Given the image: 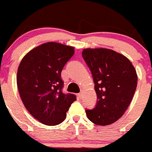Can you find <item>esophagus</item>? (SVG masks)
<instances>
[{
	"label": "esophagus",
	"instance_id": "34e87169",
	"mask_svg": "<svg viewBox=\"0 0 152 152\" xmlns=\"http://www.w3.org/2000/svg\"><path fill=\"white\" fill-rule=\"evenodd\" d=\"M83 91H81L80 93H79V94H78V97H79V98H80V99L83 98Z\"/></svg>",
	"mask_w": 152,
	"mask_h": 152
}]
</instances>
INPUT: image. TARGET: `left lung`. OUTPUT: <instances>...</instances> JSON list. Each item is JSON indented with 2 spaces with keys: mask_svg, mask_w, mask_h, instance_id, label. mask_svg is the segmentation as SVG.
<instances>
[{
  "mask_svg": "<svg viewBox=\"0 0 152 152\" xmlns=\"http://www.w3.org/2000/svg\"><path fill=\"white\" fill-rule=\"evenodd\" d=\"M83 57L91 71L97 96L95 108L86 110L88 118L97 125L118 121L131 102L137 74L127 57L105 48L84 49Z\"/></svg>",
  "mask_w": 152,
  "mask_h": 152,
  "instance_id": "8db88e82",
  "label": "left lung"
}]
</instances>
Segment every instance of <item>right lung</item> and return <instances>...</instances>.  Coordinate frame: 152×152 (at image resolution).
I'll list each match as a JSON object with an SVG mask.
<instances>
[{"label":"right lung","instance_id":"obj_1","mask_svg":"<svg viewBox=\"0 0 152 152\" xmlns=\"http://www.w3.org/2000/svg\"><path fill=\"white\" fill-rule=\"evenodd\" d=\"M74 47L48 42L31 49L21 61L17 86L24 106L34 118L49 126L59 124L76 97L62 92L61 73Z\"/></svg>","mask_w":152,"mask_h":152}]
</instances>
